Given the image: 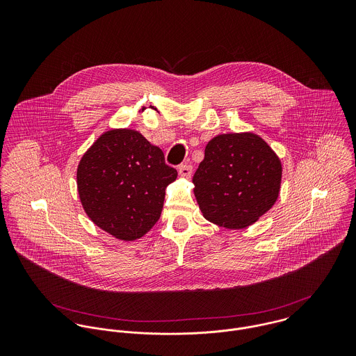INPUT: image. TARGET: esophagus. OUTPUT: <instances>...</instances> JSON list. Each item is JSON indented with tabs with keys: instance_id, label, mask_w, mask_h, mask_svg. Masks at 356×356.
<instances>
[{
	"instance_id": "esophagus-1",
	"label": "esophagus",
	"mask_w": 356,
	"mask_h": 356,
	"mask_svg": "<svg viewBox=\"0 0 356 356\" xmlns=\"http://www.w3.org/2000/svg\"><path fill=\"white\" fill-rule=\"evenodd\" d=\"M178 172H179V177L188 179V178H191V175H192V165L188 164V163L181 164V165L178 167Z\"/></svg>"
}]
</instances>
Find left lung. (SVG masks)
Segmentation results:
<instances>
[{
    "label": "left lung",
    "mask_w": 356,
    "mask_h": 356,
    "mask_svg": "<svg viewBox=\"0 0 356 356\" xmlns=\"http://www.w3.org/2000/svg\"><path fill=\"white\" fill-rule=\"evenodd\" d=\"M282 178L280 157L254 133L213 137L193 175L195 196L209 222L244 229L278 199Z\"/></svg>",
    "instance_id": "8db88e82"
}]
</instances>
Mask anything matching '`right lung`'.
<instances>
[{
	"label": "right lung",
	"mask_w": 356,
	"mask_h": 356,
	"mask_svg": "<svg viewBox=\"0 0 356 356\" xmlns=\"http://www.w3.org/2000/svg\"><path fill=\"white\" fill-rule=\"evenodd\" d=\"M178 177L164 153L133 129H111L82 156L78 195L90 220L122 241L145 236L159 220L165 188Z\"/></svg>",
	"instance_id": "1"
}]
</instances>
